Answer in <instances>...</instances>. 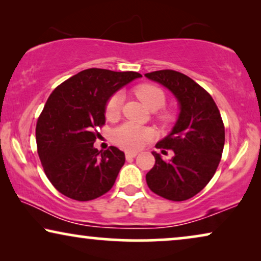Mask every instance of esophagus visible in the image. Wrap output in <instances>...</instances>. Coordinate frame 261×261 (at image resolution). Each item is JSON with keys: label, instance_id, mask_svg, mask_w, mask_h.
<instances>
[{"label": "esophagus", "instance_id": "34e87169", "mask_svg": "<svg viewBox=\"0 0 261 261\" xmlns=\"http://www.w3.org/2000/svg\"><path fill=\"white\" fill-rule=\"evenodd\" d=\"M138 155V152H134V151H127L126 152V158L129 159V158H134V156Z\"/></svg>", "mask_w": 261, "mask_h": 261}]
</instances>
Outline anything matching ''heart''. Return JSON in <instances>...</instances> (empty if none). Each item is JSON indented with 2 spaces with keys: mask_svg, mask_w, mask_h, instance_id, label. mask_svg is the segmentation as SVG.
<instances>
[{
  "mask_svg": "<svg viewBox=\"0 0 261 261\" xmlns=\"http://www.w3.org/2000/svg\"><path fill=\"white\" fill-rule=\"evenodd\" d=\"M135 95L140 99L146 108L151 112H155L163 108L165 105V94L162 89L153 84H140L135 88ZM121 106H122V97L119 94L113 95L109 98L106 107V114L109 119H114L119 115L121 112ZM163 121H170V114H163ZM151 137V130L146 128L139 127L137 124L124 123L122 126L117 127L113 133V140L117 145L124 148H138L144 144V142Z\"/></svg>",
  "mask_w": 261,
  "mask_h": 261,
  "instance_id": "obj_1",
  "label": "heart"
}]
</instances>
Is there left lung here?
<instances>
[{"mask_svg":"<svg viewBox=\"0 0 261 261\" xmlns=\"http://www.w3.org/2000/svg\"><path fill=\"white\" fill-rule=\"evenodd\" d=\"M177 99L179 114L158 148L173 151L164 160L153 151L155 164L146 174L148 188L170 201H185L209 183L219 166L224 146V126L212 96L187 74L173 70L146 73Z\"/></svg>","mask_w":261,"mask_h":261,"instance_id":"8db88e82","label":"left lung"}]
</instances>
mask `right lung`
Returning a JSON list of instances; mask_svg holds the SVG:
<instances>
[{"label": "right lung", "instance_id": "obj_1", "mask_svg": "<svg viewBox=\"0 0 261 261\" xmlns=\"http://www.w3.org/2000/svg\"><path fill=\"white\" fill-rule=\"evenodd\" d=\"M133 71H81L57 87L39 116L35 137L45 173L60 194L90 201L113 188L124 153L110 146L94 147L97 128L106 122V107L117 90L137 78Z\"/></svg>", "mask_w": 261, "mask_h": 261}]
</instances>
